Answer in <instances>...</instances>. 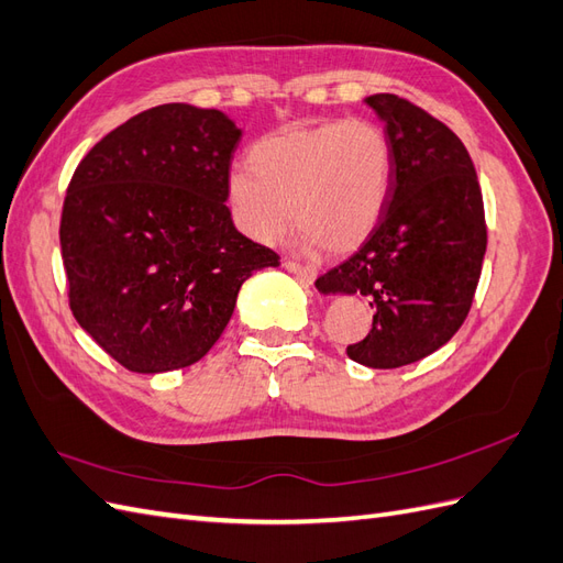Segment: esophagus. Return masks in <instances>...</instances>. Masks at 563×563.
<instances>
[{
    "label": "esophagus",
    "mask_w": 563,
    "mask_h": 563,
    "mask_svg": "<svg viewBox=\"0 0 563 563\" xmlns=\"http://www.w3.org/2000/svg\"><path fill=\"white\" fill-rule=\"evenodd\" d=\"M285 268L295 273V276L303 278L307 283H313L316 280V268L313 266H303V264H297V262H285Z\"/></svg>",
    "instance_id": "1"
}]
</instances>
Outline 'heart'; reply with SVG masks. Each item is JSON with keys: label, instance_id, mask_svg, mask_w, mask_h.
I'll use <instances>...</instances> for the list:
<instances>
[{"label": "heart", "instance_id": "heart-1", "mask_svg": "<svg viewBox=\"0 0 563 563\" xmlns=\"http://www.w3.org/2000/svg\"><path fill=\"white\" fill-rule=\"evenodd\" d=\"M389 186L387 134L367 120H334L256 141L250 167L229 174L227 192L235 223L260 243L287 233L295 207L303 243L344 254L377 229Z\"/></svg>", "mask_w": 563, "mask_h": 563}]
</instances>
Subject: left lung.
Returning <instances> with one entry per match:
<instances>
[{
    "mask_svg": "<svg viewBox=\"0 0 563 563\" xmlns=\"http://www.w3.org/2000/svg\"><path fill=\"white\" fill-rule=\"evenodd\" d=\"M365 103L391 148L389 198L363 247L316 287L371 299L373 328L346 353L389 371L429 356L464 323L486 254V219L472 157L443 122L394 93Z\"/></svg>",
    "mask_w": 563,
    "mask_h": 563,
    "instance_id": "1",
    "label": "left lung"
}]
</instances>
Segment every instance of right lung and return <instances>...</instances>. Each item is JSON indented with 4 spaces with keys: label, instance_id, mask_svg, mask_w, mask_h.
<instances>
[{
    "label": "right lung",
    "instance_id": "right-lung-1",
    "mask_svg": "<svg viewBox=\"0 0 563 563\" xmlns=\"http://www.w3.org/2000/svg\"><path fill=\"white\" fill-rule=\"evenodd\" d=\"M240 136L221 110L165 103L103 136L73 174L60 217L70 309L126 371L200 361L243 283L280 264L223 205Z\"/></svg>",
    "mask_w": 563,
    "mask_h": 563
}]
</instances>
